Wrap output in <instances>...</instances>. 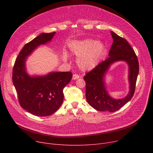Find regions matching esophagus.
I'll use <instances>...</instances> for the list:
<instances>
[{"label": "esophagus", "instance_id": "1", "mask_svg": "<svg viewBox=\"0 0 153 153\" xmlns=\"http://www.w3.org/2000/svg\"><path fill=\"white\" fill-rule=\"evenodd\" d=\"M79 78V76L77 74H73V76H72V79L73 80H76Z\"/></svg>", "mask_w": 153, "mask_h": 153}]
</instances>
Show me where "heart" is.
I'll return each mask as SVG.
<instances>
[{"mask_svg": "<svg viewBox=\"0 0 153 153\" xmlns=\"http://www.w3.org/2000/svg\"><path fill=\"white\" fill-rule=\"evenodd\" d=\"M69 47L71 52L77 57V65L83 71H90L97 67L106 51L103 42L89 38L72 41ZM63 59H68L66 53L63 54Z\"/></svg>", "mask_w": 153, "mask_h": 153, "instance_id": "heart-1", "label": "heart"}]
</instances>
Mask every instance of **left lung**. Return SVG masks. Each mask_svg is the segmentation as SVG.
Instances as JSON below:
<instances>
[{
  "label": "left lung",
  "instance_id": "8db88e82",
  "mask_svg": "<svg viewBox=\"0 0 153 153\" xmlns=\"http://www.w3.org/2000/svg\"><path fill=\"white\" fill-rule=\"evenodd\" d=\"M113 43L108 58L84 77L86 83L85 96L89 105L97 111L114 112L129 102L134 93L139 63L137 56L126 40L111 31ZM118 61L126 62L128 66V82L130 90L123 99L112 98L106 90L105 76L111 64Z\"/></svg>",
  "mask_w": 153,
  "mask_h": 153
}]
</instances>
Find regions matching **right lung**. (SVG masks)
Wrapping results in <instances>:
<instances>
[{
	"label": "right lung",
	"instance_id": "obj_1",
	"mask_svg": "<svg viewBox=\"0 0 153 153\" xmlns=\"http://www.w3.org/2000/svg\"><path fill=\"white\" fill-rule=\"evenodd\" d=\"M56 32L43 33L26 44L16 59L12 81L21 107L38 117L52 115L63 102V89L72 77L71 72H50L46 75L30 76L27 71L28 56L40 45L50 42Z\"/></svg>",
	"mask_w": 153,
	"mask_h": 153
}]
</instances>
